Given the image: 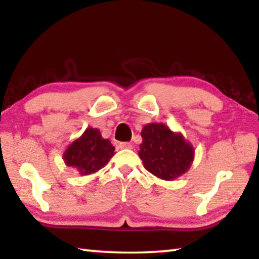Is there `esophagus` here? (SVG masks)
Here are the masks:
<instances>
[{
    "mask_svg": "<svg viewBox=\"0 0 259 259\" xmlns=\"http://www.w3.org/2000/svg\"><path fill=\"white\" fill-rule=\"evenodd\" d=\"M120 148H123V150H131L132 148V144L130 143H120L119 144Z\"/></svg>",
    "mask_w": 259,
    "mask_h": 259,
    "instance_id": "obj_1",
    "label": "esophagus"
}]
</instances>
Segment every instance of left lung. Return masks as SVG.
Segmentation results:
<instances>
[{"instance_id": "obj_1", "label": "left lung", "mask_w": 259, "mask_h": 259, "mask_svg": "<svg viewBox=\"0 0 259 259\" xmlns=\"http://www.w3.org/2000/svg\"><path fill=\"white\" fill-rule=\"evenodd\" d=\"M141 138L139 157L152 175L171 182L189 171L194 148L182 133L173 132L165 123L151 122L143 127Z\"/></svg>"}]
</instances>
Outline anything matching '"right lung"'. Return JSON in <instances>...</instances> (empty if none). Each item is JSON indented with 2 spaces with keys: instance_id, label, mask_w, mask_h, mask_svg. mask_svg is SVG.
Returning a JSON list of instances; mask_svg holds the SVG:
<instances>
[{
  "instance_id": "1",
  "label": "right lung",
  "mask_w": 259,
  "mask_h": 259,
  "mask_svg": "<svg viewBox=\"0 0 259 259\" xmlns=\"http://www.w3.org/2000/svg\"><path fill=\"white\" fill-rule=\"evenodd\" d=\"M115 148L111 140L104 139L100 131L87 127L82 136L69 144L63 152V161L69 167L75 168L80 176H88L105 167Z\"/></svg>"
}]
</instances>
